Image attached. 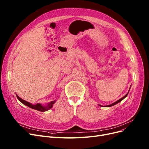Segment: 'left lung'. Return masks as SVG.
Segmentation results:
<instances>
[{
	"instance_id": "obj_1",
	"label": "left lung",
	"mask_w": 149,
	"mask_h": 149,
	"mask_svg": "<svg viewBox=\"0 0 149 149\" xmlns=\"http://www.w3.org/2000/svg\"><path fill=\"white\" fill-rule=\"evenodd\" d=\"M129 93V92H128ZM128 93H127V94L125 95V96H124L123 98H121V99H120L119 100H118V101H116V102H115V103H113V104H110V105H108V106H101V105H100V106H101V107H111V106H113V105H115V104H117V103H118L119 102H120V101H121L124 98H126L127 96V95H128Z\"/></svg>"
}]
</instances>
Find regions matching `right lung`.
Instances as JSON below:
<instances>
[{"label":"right lung","instance_id":"add662e5","mask_svg":"<svg viewBox=\"0 0 149 149\" xmlns=\"http://www.w3.org/2000/svg\"><path fill=\"white\" fill-rule=\"evenodd\" d=\"M16 96H17V98H18V100L20 101L22 103H23V104H25V105H26V106H28V107H29L31 108L36 109V110L38 111H40V112H45V111H46L49 110V109H51L52 107V106L55 103V102H56V101H51V102L49 103H48V104L46 106H42V104H38V103L37 104L33 105L32 104H31V103L27 102L26 101L20 98L17 95H16Z\"/></svg>","mask_w":149,"mask_h":149}]
</instances>
